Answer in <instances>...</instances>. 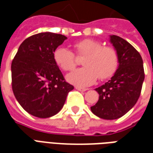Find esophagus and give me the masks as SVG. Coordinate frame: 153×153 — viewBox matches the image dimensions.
<instances>
[{
    "label": "esophagus",
    "instance_id": "esophagus-1",
    "mask_svg": "<svg viewBox=\"0 0 153 153\" xmlns=\"http://www.w3.org/2000/svg\"><path fill=\"white\" fill-rule=\"evenodd\" d=\"M75 88L77 90H79V91H81V92H85L88 90V88H81V87H75Z\"/></svg>",
    "mask_w": 153,
    "mask_h": 153
}]
</instances>
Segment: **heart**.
Masks as SVG:
<instances>
[{
  "label": "heart",
  "instance_id": "1",
  "mask_svg": "<svg viewBox=\"0 0 153 153\" xmlns=\"http://www.w3.org/2000/svg\"><path fill=\"white\" fill-rule=\"evenodd\" d=\"M77 55L84 56L82 64L84 65L67 75L70 83L79 87H87L96 82L97 78L104 80L115 74L119 65L117 51L111 47H103L99 41L83 39L74 45ZM53 58L58 66L65 71H70L76 65L74 55L65 47H57Z\"/></svg>",
  "mask_w": 153,
  "mask_h": 153
}]
</instances>
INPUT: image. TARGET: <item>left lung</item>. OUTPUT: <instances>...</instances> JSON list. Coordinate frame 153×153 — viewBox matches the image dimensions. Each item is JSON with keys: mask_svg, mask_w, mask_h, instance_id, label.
<instances>
[{"mask_svg": "<svg viewBox=\"0 0 153 153\" xmlns=\"http://www.w3.org/2000/svg\"><path fill=\"white\" fill-rule=\"evenodd\" d=\"M110 42L117 51L118 69L111 79L96 88L99 99L91 106L92 112L104 120H115L134 106L144 80L143 62L140 54L120 37L111 35Z\"/></svg>", "mask_w": 153, "mask_h": 153, "instance_id": "left-lung-1", "label": "left lung"}]
</instances>
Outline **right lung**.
I'll return each mask as SVG.
<instances>
[{"mask_svg":"<svg viewBox=\"0 0 153 153\" xmlns=\"http://www.w3.org/2000/svg\"><path fill=\"white\" fill-rule=\"evenodd\" d=\"M65 36L50 32L26 38L11 64L12 89L15 98L30 115L53 116L62 109L74 86L65 82L53 58Z\"/></svg>","mask_w":153,"mask_h":153,"instance_id":"right-lung-1","label":"right lung"}]
</instances>
